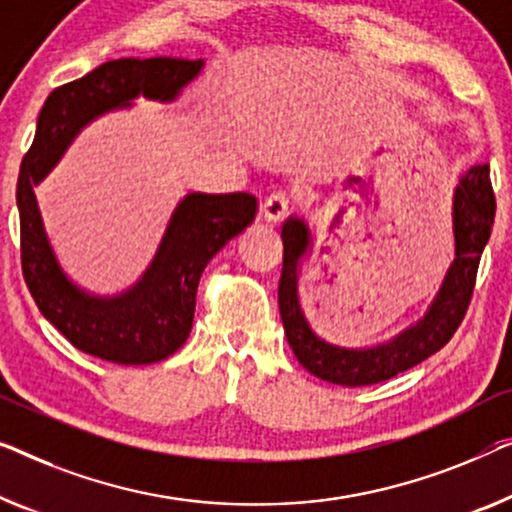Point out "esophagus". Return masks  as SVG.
<instances>
[{"instance_id": "obj_1", "label": "esophagus", "mask_w": 512, "mask_h": 512, "mask_svg": "<svg viewBox=\"0 0 512 512\" xmlns=\"http://www.w3.org/2000/svg\"><path fill=\"white\" fill-rule=\"evenodd\" d=\"M288 207H291V196H288L286 191H274V194H270L263 201L261 212L265 219L277 224V221H281L288 214Z\"/></svg>"}]
</instances>
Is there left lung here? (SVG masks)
Masks as SVG:
<instances>
[{"label":"left lung","instance_id":"obj_1","mask_svg":"<svg viewBox=\"0 0 512 512\" xmlns=\"http://www.w3.org/2000/svg\"><path fill=\"white\" fill-rule=\"evenodd\" d=\"M494 212L490 166L469 168L459 177L453 194L455 261L448 268L439 293L416 325L399 332L390 342L369 348L330 344L311 330L298 298L300 265L311 251V231L305 219H288L281 228L284 268L279 279V314L288 344L300 365L328 383L358 388L388 381L441 351L469 309L480 256L492 233Z\"/></svg>","mask_w":512,"mask_h":512}]
</instances>
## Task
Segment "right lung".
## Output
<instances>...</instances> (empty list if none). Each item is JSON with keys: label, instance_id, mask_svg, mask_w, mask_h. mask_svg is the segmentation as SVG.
<instances>
[{"label": "right lung", "instance_id": "add662e5", "mask_svg": "<svg viewBox=\"0 0 512 512\" xmlns=\"http://www.w3.org/2000/svg\"><path fill=\"white\" fill-rule=\"evenodd\" d=\"M201 69L203 59H113L57 87L39 113L16 191L22 274L41 314L73 346L94 358L150 365L166 360L187 342L205 265L254 221L256 196L240 191L187 194L177 203L143 277L124 293L103 298L66 277L43 228L34 187L96 117L129 108L138 96L173 101Z\"/></svg>", "mask_w": 512, "mask_h": 512}]
</instances>
